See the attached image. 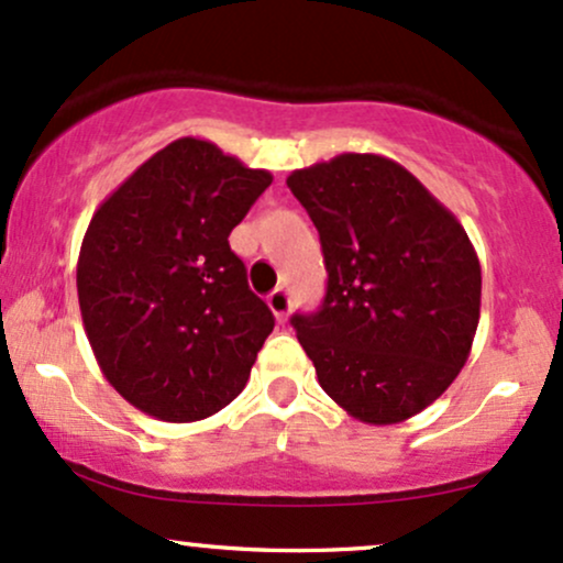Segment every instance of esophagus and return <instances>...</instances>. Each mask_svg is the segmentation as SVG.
I'll list each match as a JSON object with an SVG mask.
<instances>
[{"label": "esophagus", "instance_id": "obj_1", "mask_svg": "<svg viewBox=\"0 0 563 563\" xmlns=\"http://www.w3.org/2000/svg\"><path fill=\"white\" fill-rule=\"evenodd\" d=\"M267 303H269V309H273L277 322H286L288 312H290V294H288V290L286 288L273 290V294L267 296Z\"/></svg>", "mask_w": 563, "mask_h": 563}]
</instances>
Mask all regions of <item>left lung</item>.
I'll list each match as a JSON object with an SVG mask.
<instances>
[{
  "label": "left lung",
  "instance_id": "left-lung-1",
  "mask_svg": "<svg viewBox=\"0 0 563 563\" xmlns=\"http://www.w3.org/2000/svg\"><path fill=\"white\" fill-rule=\"evenodd\" d=\"M320 232L328 290L294 314L322 391L352 418L402 423L466 365L482 267L466 230L397 161L341 153L286 179Z\"/></svg>",
  "mask_w": 563,
  "mask_h": 563
}]
</instances>
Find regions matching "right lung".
<instances>
[{"mask_svg": "<svg viewBox=\"0 0 563 563\" xmlns=\"http://www.w3.org/2000/svg\"><path fill=\"white\" fill-rule=\"evenodd\" d=\"M273 174L214 142L179 137L100 203L76 288L102 376L158 421L209 418L243 391L275 318L230 232Z\"/></svg>", "mask_w": 563, "mask_h": 563, "instance_id": "obj_1", "label": "right lung"}]
</instances>
